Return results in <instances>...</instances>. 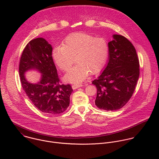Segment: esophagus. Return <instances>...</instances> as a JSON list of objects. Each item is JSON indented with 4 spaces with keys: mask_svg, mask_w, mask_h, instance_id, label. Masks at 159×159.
<instances>
[{
    "mask_svg": "<svg viewBox=\"0 0 159 159\" xmlns=\"http://www.w3.org/2000/svg\"><path fill=\"white\" fill-rule=\"evenodd\" d=\"M82 85H82V84H74V85H72V89H77V88L80 87H82Z\"/></svg>",
    "mask_w": 159,
    "mask_h": 159,
    "instance_id": "1",
    "label": "esophagus"
}]
</instances>
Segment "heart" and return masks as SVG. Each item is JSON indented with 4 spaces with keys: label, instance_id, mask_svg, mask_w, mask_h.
I'll return each mask as SVG.
<instances>
[{
    "label": "heart",
    "instance_id": "obj_1",
    "mask_svg": "<svg viewBox=\"0 0 159 159\" xmlns=\"http://www.w3.org/2000/svg\"><path fill=\"white\" fill-rule=\"evenodd\" d=\"M109 45L102 38L79 33L66 38L63 45L52 51L53 59L59 69L68 71L74 62L77 65L64 77L66 82L77 84L84 81L89 72L96 74L104 67L109 55Z\"/></svg>",
    "mask_w": 159,
    "mask_h": 159
}]
</instances>
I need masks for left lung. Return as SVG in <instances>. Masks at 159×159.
Returning <instances> with one entry per match:
<instances>
[{
  "mask_svg": "<svg viewBox=\"0 0 159 159\" xmlns=\"http://www.w3.org/2000/svg\"><path fill=\"white\" fill-rule=\"evenodd\" d=\"M112 36L108 43L107 65L93 81L97 88L96 106L109 111L121 109L128 102L140 75L139 60L133 44L123 36Z\"/></svg>",
  "mask_w": 159,
  "mask_h": 159,
  "instance_id": "1",
  "label": "left lung"
}]
</instances>
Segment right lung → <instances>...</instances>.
<instances>
[{
	"instance_id": "right-lung-1",
	"label": "right lung",
	"mask_w": 159,
	"mask_h": 159,
	"mask_svg": "<svg viewBox=\"0 0 159 159\" xmlns=\"http://www.w3.org/2000/svg\"><path fill=\"white\" fill-rule=\"evenodd\" d=\"M52 49L43 38L30 41L22 53L19 72L22 89L36 107L45 114L58 115L69 106L73 89L70 84H60ZM31 69L42 74L40 81L36 84L30 83L24 76Z\"/></svg>"
}]
</instances>
